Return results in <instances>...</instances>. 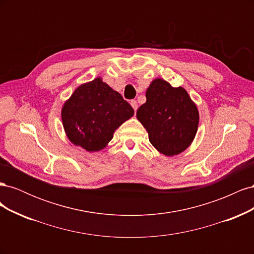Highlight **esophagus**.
I'll use <instances>...</instances> for the list:
<instances>
[{
	"instance_id": "34e87169",
	"label": "esophagus",
	"mask_w": 254,
	"mask_h": 254,
	"mask_svg": "<svg viewBox=\"0 0 254 254\" xmlns=\"http://www.w3.org/2000/svg\"><path fill=\"white\" fill-rule=\"evenodd\" d=\"M130 105H131V107L134 109V111H136V109H137V103L135 101H131V102H130Z\"/></svg>"
}]
</instances>
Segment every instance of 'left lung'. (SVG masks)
I'll return each mask as SVG.
<instances>
[{"instance_id":"obj_1","label":"left lung","mask_w":254,"mask_h":254,"mask_svg":"<svg viewBox=\"0 0 254 254\" xmlns=\"http://www.w3.org/2000/svg\"><path fill=\"white\" fill-rule=\"evenodd\" d=\"M136 119L153 147L171 157L183 152L194 141L199 112L186 89L156 78L146 90V103L137 109Z\"/></svg>"}]
</instances>
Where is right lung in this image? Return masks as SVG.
I'll return each instance as SVG.
<instances>
[{"label":"right lung","instance_id":"right-lung-1","mask_svg":"<svg viewBox=\"0 0 254 254\" xmlns=\"http://www.w3.org/2000/svg\"><path fill=\"white\" fill-rule=\"evenodd\" d=\"M133 114L119 92L97 77L75 89L63 106L61 120L68 141L95 152L104 149L115 130Z\"/></svg>","mask_w":254,"mask_h":254}]
</instances>
